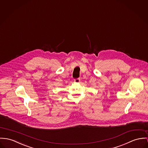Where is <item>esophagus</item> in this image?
<instances>
[{"instance_id": "obj_1", "label": "esophagus", "mask_w": 148, "mask_h": 148, "mask_svg": "<svg viewBox=\"0 0 148 148\" xmlns=\"http://www.w3.org/2000/svg\"><path fill=\"white\" fill-rule=\"evenodd\" d=\"M80 81V78H77V79H75L74 80V82L75 83H79Z\"/></svg>"}]
</instances>
